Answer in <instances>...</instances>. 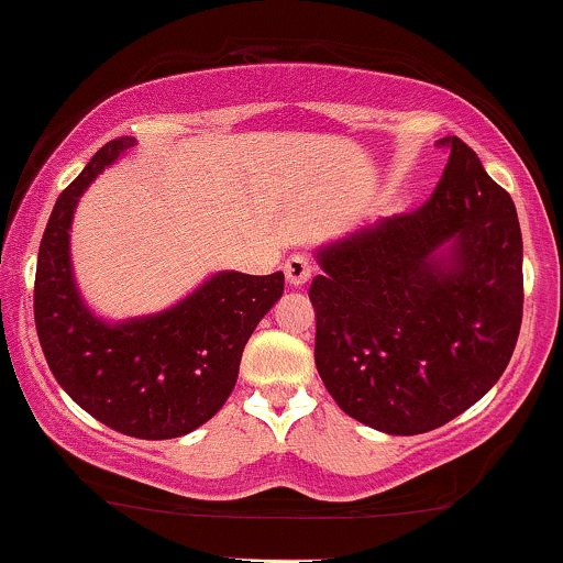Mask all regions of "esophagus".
<instances>
[{
    "instance_id": "34e87169",
    "label": "esophagus",
    "mask_w": 563,
    "mask_h": 563,
    "mask_svg": "<svg viewBox=\"0 0 563 563\" xmlns=\"http://www.w3.org/2000/svg\"><path fill=\"white\" fill-rule=\"evenodd\" d=\"M283 273H286V280L290 283V286L299 288L309 280V277H312V262H309L307 256L294 254V256H288L286 264H283Z\"/></svg>"
}]
</instances>
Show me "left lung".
<instances>
[{
	"label": "left lung",
	"instance_id": "1",
	"mask_svg": "<svg viewBox=\"0 0 563 563\" xmlns=\"http://www.w3.org/2000/svg\"><path fill=\"white\" fill-rule=\"evenodd\" d=\"M434 196L318 249L309 286L314 365L354 421L412 437L461 416L497 384L525 307L514 200L463 140Z\"/></svg>",
	"mask_w": 563,
	"mask_h": 563
}]
</instances>
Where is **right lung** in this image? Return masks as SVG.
<instances>
[{
	"instance_id": "right-lung-1",
	"label": "right lung",
	"mask_w": 563,
	"mask_h": 563,
	"mask_svg": "<svg viewBox=\"0 0 563 563\" xmlns=\"http://www.w3.org/2000/svg\"><path fill=\"white\" fill-rule=\"evenodd\" d=\"M132 145V137L108 142L55 200L38 245L34 320L49 371L76 405L126 437L174 439L228 402L245 341L286 277L224 269L164 312L97 318L74 280L70 224L84 190Z\"/></svg>"
}]
</instances>
